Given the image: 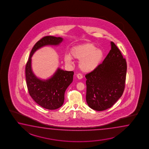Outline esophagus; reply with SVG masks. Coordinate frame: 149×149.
<instances>
[{"mask_svg":"<svg viewBox=\"0 0 149 149\" xmlns=\"http://www.w3.org/2000/svg\"><path fill=\"white\" fill-rule=\"evenodd\" d=\"M77 77L78 78V79H81L83 78V76L80 73H78L77 74Z\"/></svg>","mask_w":149,"mask_h":149,"instance_id":"34e87169","label":"esophagus"}]
</instances>
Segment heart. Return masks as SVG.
Wrapping results in <instances>:
<instances>
[{
  "mask_svg": "<svg viewBox=\"0 0 149 149\" xmlns=\"http://www.w3.org/2000/svg\"><path fill=\"white\" fill-rule=\"evenodd\" d=\"M70 54L72 58L80 60L79 68L84 72H91L95 70L100 64L104 55L102 50L96 49L93 44L89 43L73 47L70 51ZM71 57L69 54L64 56V61L67 64L72 63Z\"/></svg>",
  "mask_w": 149,
  "mask_h": 149,
  "instance_id": "obj_1",
  "label": "heart"
}]
</instances>
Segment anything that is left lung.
<instances>
[{"label":"left lung","instance_id":"1","mask_svg":"<svg viewBox=\"0 0 149 149\" xmlns=\"http://www.w3.org/2000/svg\"><path fill=\"white\" fill-rule=\"evenodd\" d=\"M111 50L102 64L86 75V102L93 110L111 108L122 96L127 64L120 50L111 42Z\"/></svg>","mask_w":149,"mask_h":149}]
</instances>
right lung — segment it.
<instances>
[{
  "label": "right lung",
  "mask_w": 149,
  "mask_h": 149,
  "mask_svg": "<svg viewBox=\"0 0 149 149\" xmlns=\"http://www.w3.org/2000/svg\"><path fill=\"white\" fill-rule=\"evenodd\" d=\"M63 39L60 37L47 36L38 41L33 47L25 68L27 87L29 95L38 104L47 109L54 110L61 107L64 93L73 81V71L62 70L58 68L49 79H40L32 69V57L34 53L47 45L57 46Z\"/></svg>",
  "instance_id": "right-lung-1"
}]
</instances>
